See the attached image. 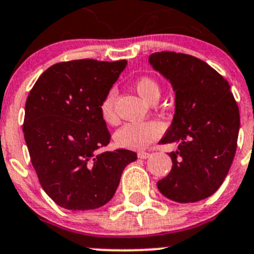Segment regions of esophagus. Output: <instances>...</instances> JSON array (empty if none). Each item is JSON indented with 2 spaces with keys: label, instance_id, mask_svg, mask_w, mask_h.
Instances as JSON below:
<instances>
[{
  "label": "esophagus",
  "instance_id": "esophagus-1",
  "mask_svg": "<svg viewBox=\"0 0 254 254\" xmlns=\"http://www.w3.org/2000/svg\"><path fill=\"white\" fill-rule=\"evenodd\" d=\"M150 155L151 154H149V152H145V151L137 152V157H139V159H147V157H150Z\"/></svg>",
  "mask_w": 254,
  "mask_h": 254
}]
</instances>
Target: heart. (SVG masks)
I'll return each instance as SVG.
<instances>
[{
  "label": "heart",
  "mask_w": 254,
  "mask_h": 254,
  "mask_svg": "<svg viewBox=\"0 0 254 254\" xmlns=\"http://www.w3.org/2000/svg\"><path fill=\"white\" fill-rule=\"evenodd\" d=\"M134 88L137 94L146 103H156L160 97V87L156 80L150 77H140L135 80ZM115 90L107 93L100 104V114L103 120L108 124H115L118 122L114 108ZM161 123L157 120H147L142 123H127L115 132V144L124 149L141 150L157 139L162 134Z\"/></svg>",
  "instance_id": "heart-1"
}]
</instances>
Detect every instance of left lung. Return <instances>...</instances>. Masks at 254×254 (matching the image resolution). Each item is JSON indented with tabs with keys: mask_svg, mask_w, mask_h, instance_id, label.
Returning a JSON list of instances; mask_svg holds the SVG:
<instances>
[{
	"mask_svg": "<svg viewBox=\"0 0 254 254\" xmlns=\"http://www.w3.org/2000/svg\"><path fill=\"white\" fill-rule=\"evenodd\" d=\"M175 90V115L160 144L176 142L172 169L157 182L169 200L187 203L210 197L232 165L240 110L227 80L193 56L156 52L149 58Z\"/></svg>",
	"mask_w": 254,
	"mask_h": 254,
	"instance_id": "left-lung-1",
	"label": "left lung"
}]
</instances>
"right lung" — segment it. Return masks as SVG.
I'll return each instance as SVG.
<instances>
[{
    "label": "right lung",
    "instance_id": "add662e5",
    "mask_svg": "<svg viewBox=\"0 0 254 254\" xmlns=\"http://www.w3.org/2000/svg\"><path fill=\"white\" fill-rule=\"evenodd\" d=\"M125 65L127 61L61 62L42 73L29 92L24 140L42 189L61 207L104 206L125 166L137 159L125 149L98 151L110 141L100 104Z\"/></svg>",
    "mask_w": 254,
    "mask_h": 254
}]
</instances>
